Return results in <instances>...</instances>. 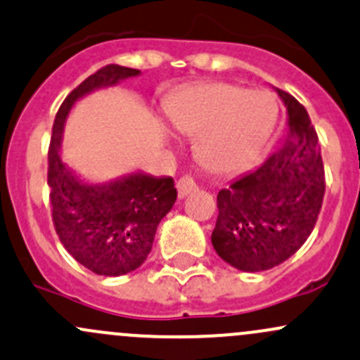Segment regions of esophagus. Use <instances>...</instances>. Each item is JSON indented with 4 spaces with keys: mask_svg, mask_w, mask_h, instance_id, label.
I'll list each match as a JSON object with an SVG mask.
<instances>
[{
    "mask_svg": "<svg viewBox=\"0 0 360 360\" xmlns=\"http://www.w3.org/2000/svg\"><path fill=\"white\" fill-rule=\"evenodd\" d=\"M176 188H177V195H179V198H184V196H188L190 193L198 190V186H196V183L193 181L191 176L181 177V179L176 183Z\"/></svg>",
    "mask_w": 360,
    "mask_h": 360,
    "instance_id": "esophagus-1",
    "label": "esophagus"
}]
</instances>
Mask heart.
Returning a JSON list of instances; mask_svg holds the SVG:
<instances>
[{
    "instance_id": "heart-1",
    "label": "heart",
    "mask_w": 360,
    "mask_h": 360,
    "mask_svg": "<svg viewBox=\"0 0 360 360\" xmlns=\"http://www.w3.org/2000/svg\"><path fill=\"white\" fill-rule=\"evenodd\" d=\"M165 115L176 131L200 134L196 151L207 167L229 174L260 157L278 124L279 105L267 89L210 82L177 93Z\"/></svg>"
}]
</instances>
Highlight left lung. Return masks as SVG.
<instances>
[{
  "label": "left lung",
  "mask_w": 360,
  "mask_h": 360,
  "mask_svg": "<svg viewBox=\"0 0 360 360\" xmlns=\"http://www.w3.org/2000/svg\"><path fill=\"white\" fill-rule=\"evenodd\" d=\"M288 112L279 148L253 172L217 195L212 245L224 262L245 272L272 269L312 233L324 198L319 139L304 105L276 88Z\"/></svg>",
  "instance_id": "8db88e82"
}]
</instances>
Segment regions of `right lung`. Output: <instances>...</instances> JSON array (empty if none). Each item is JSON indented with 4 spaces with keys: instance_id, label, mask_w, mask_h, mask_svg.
<instances>
[{
    "instance_id": "right-lung-1",
    "label": "right lung",
    "mask_w": 360,
    "mask_h": 360,
    "mask_svg": "<svg viewBox=\"0 0 360 360\" xmlns=\"http://www.w3.org/2000/svg\"><path fill=\"white\" fill-rule=\"evenodd\" d=\"M139 74L120 65L94 72L63 100L53 124L48 184L56 234L79 264L100 276L127 274L145 262L158 224L176 203L177 190L172 177H155L141 170L107 183H91L63 164V129L79 100Z\"/></svg>"
}]
</instances>
